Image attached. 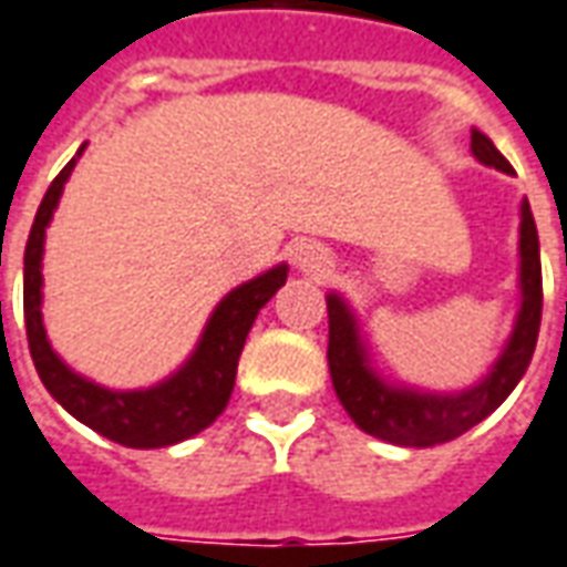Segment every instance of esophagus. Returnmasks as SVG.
<instances>
[{"mask_svg": "<svg viewBox=\"0 0 567 567\" xmlns=\"http://www.w3.org/2000/svg\"><path fill=\"white\" fill-rule=\"evenodd\" d=\"M295 264H297V270L307 272V276H316V279H322L324 272H331V267H334L331 251H328L322 243L300 245V248L295 251Z\"/></svg>", "mask_w": 567, "mask_h": 567, "instance_id": "1", "label": "esophagus"}]
</instances>
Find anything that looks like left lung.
Wrapping results in <instances>:
<instances>
[{"instance_id": "8db88e82", "label": "left lung", "mask_w": 567, "mask_h": 567, "mask_svg": "<svg viewBox=\"0 0 567 567\" xmlns=\"http://www.w3.org/2000/svg\"><path fill=\"white\" fill-rule=\"evenodd\" d=\"M470 141H473V156L478 162L494 165L501 172H513L504 153L491 144L485 134L473 132ZM518 251H522V310H518L516 331L488 378L457 395L393 390L374 378V371L365 362L362 343L355 338V322L347 303L338 295L328 297V368H331L340 405L347 408V414L359 430L378 435L383 442L405 445V449H433L473 430L516 390L525 368L532 365L537 331H540V310H544L540 245H537V227H534L528 202H522Z\"/></svg>"}]
</instances>
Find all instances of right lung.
Returning <instances> with one entry per match:
<instances>
[{
  "instance_id": "obj_1",
  "label": "right lung",
  "mask_w": 567,
  "mask_h": 567,
  "mask_svg": "<svg viewBox=\"0 0 567 567\" xmlns=\"http://www.w3.org/2000/svg\"><path fill=\"white\" fill-rule=\"evenodd\" d=\"M82 150L76 153V159L82 156ZM76 159L66 162L63 172L51 181L49 193L35 212L27 251H23V322H27L30 355H33V365L45 383V390L76 421L125 449H165V445L202 433L227 408L245 338H248L260 307L285 285L288 267H276L251 282L239 285L236 291H229L205 328L193 359L172 380H165L153 390H137V393H113L104 386H94L91 380L73 374L51 352L45 328H42V310H39L45 227H49L51 212L61 199L63 184H66Z\"/></svg>"
}]
</instances>
